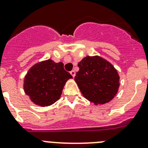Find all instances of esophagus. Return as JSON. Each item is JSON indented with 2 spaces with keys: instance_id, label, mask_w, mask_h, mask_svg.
<instances>
[{
  "instance_id": "obj_1",
  "label": "esophagus",
  "mask_w": 148,
  "mask_h": 148,
  "mask_svg": "<svg viewBox=\"0 0 148 148\" xmlns=\"http://www.w3.org/2000/svg\"><path fill=\"white\" fill-rule=\"evenodd\" d=\"M70 74H71V75H72V76L73 77V78H74V77H75V71H74V70H72V71L70 72Z\"/></svg>"
}]
</instances>
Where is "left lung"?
<instances>
[{"label": "left lung", "instance_id": "1", "mask_svg": "<svg viewBox=\"0 0 148 148\" xmlns=\"http://www.w3.org/2000/svg\"><path fill=\"white\" fill-rule=\"evenodd\" d=\"M75 81L84 97L94 104H104L114 98L119 75L109 61L98 56H87L78 64Z\"/></svg>", "mask_w": 148, "mask_h": 148}]
</instances>
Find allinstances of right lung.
<instances>
[{
	"instance_id": "obj_1",
	"label": "right lung",
	"mask_w": 148,
	"mask_h": 148,
	"mask_svg": "<svg viewBox=\"0 0 148 148\" xmlns=\"http://www.w3.org/2000/svg\"><path fill=\"white\" fill-rule=\"evenodd\" d=\"M73 78L62 62L48 59L30 68L24 78V92L34 104L47 107L58 100L66 81Z\"/></svg>"
}]
</instances>
